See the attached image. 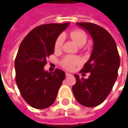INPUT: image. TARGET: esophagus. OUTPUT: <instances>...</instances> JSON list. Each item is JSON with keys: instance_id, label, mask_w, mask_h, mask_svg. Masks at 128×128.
Returning <instances> with one entry per match:
<instances>
[{"instance_id": "obj_1", "label": "esophagus", "mask_w": 128, "mask_h": 128, "mask_svg": "<svg viewBox=\"0 0 128 128\" xmlns=\"http://www.w3.org/2000/svg\"><path fill=\"white\" fill-rule=\"evenodd\" d=\"M72 74H71V73H69V72H66V77H68V76H72Z\"/></svg>"}]
</instances>
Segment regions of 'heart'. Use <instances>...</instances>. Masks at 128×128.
I'll list each match as a JSON object with an SVG mask.
<instances>
[{
	"label": "heart",
	"mask_w": 128,
	"mask_h": 128,
	"mask_svg": "<svg viewBox=\"0 0 128 128\" xmlns=\"http://www.w3.org/2000/svg\"><path fill=\"white\" fill-rule=\"evenodd\" d=\"M70 36L72 40L79 46H82L86 44L87 41V36L85 32L81 29H75L70 33ZM64 42V36L60 35L56 39L54 44V48L56 50H60ZM80 59L78 57L74 56H66L61 61V65L64 68L67 70H71L77 65L80 63Z\"/></svg>",
	"instance_id": "1"
}]
</instances>
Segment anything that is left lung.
I'll return each mask as SVG.
<instances>
[{
	"instance_id": "8db88e82",
	"label": "left lung",
	"mask_w": 128,
	"mask_h": 128,
	"mask_svg": "<svg viewBox=\"0 0 128 128\" xmlns=\"http://www.w3.org/2000/svg\"><path fill=\"white\" fill-rule=\"evenodd\" d=\"M90 34L93 49L81 72H90L88 79L75 74L76 83L72 87L75 98L86 107H95L106 99L115 83L120 58L115 41L102 26L90 22H77Z\"/></svg>"
}]
</instances>
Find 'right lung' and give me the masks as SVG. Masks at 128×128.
<instances>
[{
    "mask_svg": "<svg viewBox=\"0 0 128 128\" xmlns=\"http://www.w3.org/2000/svg\"><path fill=\"white\" fill-rule=\"evenodd\" d=\"M45 24L34 28L21 42L15 60L16 82L21 95L32 107L44 109L53 104L66 77L57 68L44 69L46 58L54 53V44L62 32L69 25Z\"/></svg>",
    "mask_w": 128,
    "mask_h": 128,
    "instance_id": "add662e5",
    "label": "right lung"
}]
</instances>
